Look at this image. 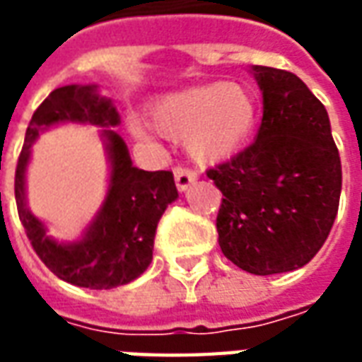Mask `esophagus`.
<instances>
[{
	"instance_id": "1",
	"label": "esophagus",
	"mask_w": 362,
	"mask_h": 362,
	"mask_svg": "<svg viewBox=\"0 0 362 362\" xmlns=\"http://www.w3.org/2000/svg\"><path fill=\"white\" fill-rule=\"evenodd\" d=\"M197 174L196 170H192L188 166L184 165H178L174 166V182H176V188L184 192V189H188V186L192 182H196Z\"/></svg>"
}]
</instances>
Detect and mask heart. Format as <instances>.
<instances>
[{
	"instance_id": "1",
	"label": "heart",
	"mask_w": 362,
	"mask_h": 362,
	"mask_svg": "<svg viewBox=\"0 0 362 362\" xmlns=\"http://www.w3.org/2000/svg\"><path fill=\"white\" fill-rule=\"evenodd\" d=\"M153 124L166 137L188 135L196 158L217 160L240 149L258 122V98L240 83H209L163 98L153 108ZM134 134L145 139L141 126Z\"/></svg>"
}]
</instances>
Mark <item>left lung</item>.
Wrapping results in <instances>:
<instances>
[{"mask_svg":"<svg viewBox=\"0 0 362 362\" xmlns=\"http://www.w3.org/2000/svg\"><path fill=\"white\" fill-rule=\"evenodd\" d=\"M264 118L256 141L207 170L221 189V252L254 275L306 266L332 230L341 160L329 118L295 74L256 66Z\"/></svg>","mask_w":362,"mask_h":362,"instance_id":"1","label":"left lung"}]
</instances>
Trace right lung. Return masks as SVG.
Returning <instances> with one entry per match:
<instances>
[{
	"mask_svg": "<svg viewBox=\"0 0 362 362\" xmlns=\"http://www.w3.org/2000/svg\"><path fill=\"white\" fill-rule=\"evenodd\" d=\"M95 85H66L52 90L27 127L15 168V199L19 219L36 256L59 279L85 288H114L137 279L153 259L157 223L178 197L170 170H141L132 165L124 139L106 129L112 174L108 196L81 243L58 244L46 236L42 223L25 204V168L38 132L56 122H89L116 126L118 112L96 95Z\"/></svg>",
	"mask_w": 362,
	"mask_h": 362,
	"instance_id": "obj_1",
	"label": "right lung"
}]
</instances>
